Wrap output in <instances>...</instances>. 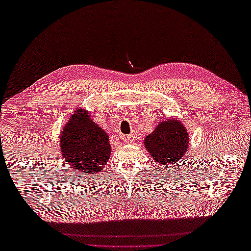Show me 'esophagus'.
Listing matches in <instances>:
<instances>
[{
  "label": "esophagus",
  "mask_w": 251,
  "mask_h": 251,
  "mask_svg": "<svg viewBox=\"0 0 251 251\" xmlns=\"http://www.w3.org/2000/svg\"><path fill=\"white\" fill-rule=\"evenodd\" d=\"M122 139H123V141L127 142V143L132 142V141H134V139H135V136L132 135V134L131 135H124V136L122 137Z\"/></svg>",
  "instance_id": "34e87169"
}]
</instances>
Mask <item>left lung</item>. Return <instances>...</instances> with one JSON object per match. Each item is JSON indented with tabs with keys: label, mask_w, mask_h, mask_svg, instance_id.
<instances>
[{
	"label": "left lung",
	"mask_w": 251,
	"mask_h": 251,
	"mask_svg": "<svg viewBox=\"0 0 251 251\" xmlns=\"http://www.w3.org/2000/svg\"><path fill=\"white\" fill-rule=\"evenodd\" d=\"M186 129L178 120L159 123L151 135L146 137L145 147L155 162L162 165L181 161L189 148Z\"/></svg>",
	"instance_id": "1"
}]
</instances>
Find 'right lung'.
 Returning a JSON list of instances; mask_svg holds the SVG:
<instances>
[{
    "instance_id": "right-lung-1",
    "label": "right lung",
    "mask_w": 251,
    "mask_h": 251,
    "mask_svg": "<svg viewBox=\"0 0 251 251\" xmlns=\"http://www.w3.org/2000/svg\"><path fill=\"white\" fill-rule=\"evenodd\" d=\"M60 151L63 159L76 172L99 173L108 163L111 146L108 135L88 116L77 110L62 128Z\"/></svg>"
}]
</instances>
